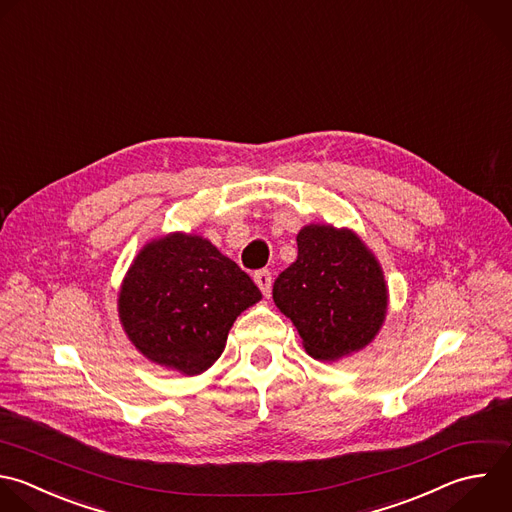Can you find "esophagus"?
I'll return each instance as SVG.
<instances>
[{"mask_svg":"<svg viewBox=\"0 0 512 512\" xmlns=\"http://www.w3.org/2000/svg\"><path fill=\"white\" fill-rule=\"evenodd\" d=\"M254 282L258 284V288L262 290L264 296H270V292H272V272L270 270L254 272Z\"/></svg>","mask_w":512,"mask_h":512,"instance_id":"esophagus-1","label":"esophagus"}]
</instances>
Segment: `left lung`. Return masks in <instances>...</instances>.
Returning <instances> with one entry per match:
<instances>
[{
  "label": "left lung",
  "mask_w": 512,
  "mask_h": 512,
  "mask_svg": "<svg viewBox=\"0 0 512 512\" xmlns=\"http://www.w3.org/2000/svg\"><path fill=\"white\" fill-rule=\"evenodd\" d=\"M296 242V262L272 288L276 306L318 360L364 348L386 314L388 296L378 262L350 230L310 224Z\"/></svg>",
  "instance_id": "8db88e82"
}]
</instances>
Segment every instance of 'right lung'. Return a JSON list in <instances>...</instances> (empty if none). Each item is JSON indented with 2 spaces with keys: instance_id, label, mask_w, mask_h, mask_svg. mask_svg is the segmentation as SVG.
I'll return each mask as SVG.
<instances>
[{
  "instance_id": "add662e5",
  "label": "right lung",
  "mask_w": 512,
  "mask_h": 512,
  "mask_svg": "<svg viewBox=\"0 0 512 512\" xmlns=\"http://www.w3.org/2000/svg\"><path fill=\"white\" fill-rule=\"evenodd\" d=\"M260 298L252 278L208 240L172 234L134 260L120 318L152 362L200 374L220 358L236 316Z\"/></svg>"
}]
</instances>
